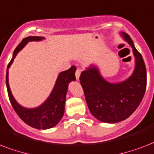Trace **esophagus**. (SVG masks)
Segmentation results:
<instances>
[{
	"mask_svg": "<svg viewBox=\"0 0 154 154\" xmlns=\"http://www.w3.org/2000/svg\"><path fill=\"white\" fill-rule=\"evenodd\" d=\"M80 74H81V71L79 70V69H77L75 71V78L77 80H79V76H80Z\"/></svg>",
	"mask_w": 154,
	"mask_h": 154,
	"instance_id": "esophagus-1",
	"label": "esophagus"
}]
</instances>
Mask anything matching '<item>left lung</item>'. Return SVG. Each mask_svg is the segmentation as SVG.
Instances as JSON below:
<instances>
[{"label":"left lung","mask_w":154,"mask_h":154,"mask_svg":"<svg viewBox=\"0 0 154 154\" xmlns=\"http://www.w3.org/2000/svg\"><path fill=\"white\" fill-rule=\"evenodd\" d=\"M121 36L133 48L135 68L126 80L112 83L105 80L96 66L81 73L79 80L91 113L102 122L117 123L130 116L137 108L146 88V68L141 54L135 48L129 35Z\"/></svg>","instance_id":"left-lung-1"}]
</instances>
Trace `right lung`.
I'll list each match as a JSON object with an SVG mask.
<instances>
[{"label": "right lung", "instance_id": "right-lung-1", "mask_svg": "<svg viewBox=\"0 0 154 154\" xmlns=\"http://www.w3.org/2000/svg\"><path fill=\"white\" fill-rule=\"evenodd\" d=\"M43 37L29 36L22 39L21 43L17 46L14 55L9 62L6 71V87L9 100L13 108L18 116L28 125L37 129H48L57 125L63 118L66 102V95L68 84L71 81L75 80L76 67L72 66L70 69L59 73L53 90L45 102L42 105L34 108H26L19 104L12 95L9 85V68L14 62L19 51L32 41H42Z\"/></svg>", "mask_w": 154, "mask_h": 154}]
</instances>
